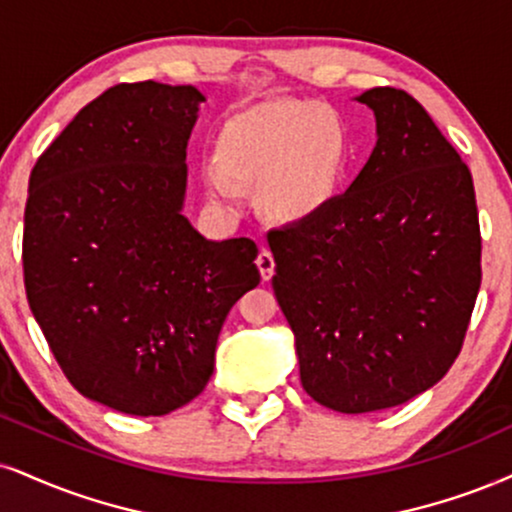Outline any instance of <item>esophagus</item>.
Segmentation results:
<instances>
[{"label": "esophagus", "mask_w": 512, "mask_h": 512, "mask_svg": "<svg viewBox=\"0 0 512 512\" xmlns=\"http://www.w3.org/2000/svg\"><path fill=\"white\" fill-rule=\"evenodd\" d=\"M256 266H258V273L263 277V282H268L270 277L275 275V258L268 249H261V254L256 258Z\"/></svg>", "instance_id": "obj_1"}]
</instances>
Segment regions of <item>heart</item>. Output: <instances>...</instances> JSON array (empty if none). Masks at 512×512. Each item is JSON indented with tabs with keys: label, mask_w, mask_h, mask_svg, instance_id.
<instances>
[{
	"label": "heart",
	"mask_w": 512,
	"mask_h": 512,
	"mask_svg": "<svg viewBox=\"0 0 512 512\" xmlns=\"http://www.w3.org/2000/svg\"><path fill=\"white\" fill-rule=\"evenodd\" d=\"M349 166V125L332 106L266 99L220 123L201 187L223 208L237 206L242 187H254L256 204L270 220L299 225L334 204Z\"/></svg>",
	"instance_id": "1"
}]
</instances>
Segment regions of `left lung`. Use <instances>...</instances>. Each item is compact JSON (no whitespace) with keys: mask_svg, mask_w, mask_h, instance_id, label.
Masks as SVG:
<instances>
[{"mask_svg":"<svg viewBox=\"0 0 512 512\" xmlns=\"http://www.w3.org/2000/svg\"><path fill=\"white\" fill-rule=\"evenodd\" d=\"M377 144L318 218L268 235L306 394L339 413L401 406L463 346L482 282L468 166L408 92L372 87Z\"/></svg>","mask_w":512,"mask_h":512,"instance_id":"8db88e82","label":"left lung"}]
</instances>
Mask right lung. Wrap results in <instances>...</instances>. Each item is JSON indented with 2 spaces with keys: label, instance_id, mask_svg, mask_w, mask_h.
Returning a JSON list of instances; mask_svg holds the SVG:
<instances>
[{
  "label": "right lung",
  "instance_id": "add662e5",
  "mask_svg": "<svg viewBox=\"0 0 512 512\" xmlns=\"http://www.w3.org/2000/svg\"><path fill=\"white\" fill-rule=\"evenodd\" d=\"M201 102L192 85L111 87L28 182L30 311L82 396L142 418L204 391L227 313L261 282L251 239L211 242L182 213Z\"/></svg>",
  "mask_w": 512,
  "mask_h": 512
}]
</instances>
